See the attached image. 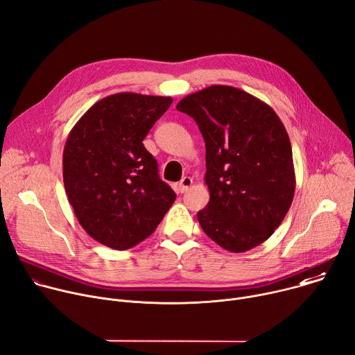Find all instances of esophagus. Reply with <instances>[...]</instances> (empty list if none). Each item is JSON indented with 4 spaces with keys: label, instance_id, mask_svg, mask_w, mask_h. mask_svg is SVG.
Returning a JSON list of instances; mask_svg holds the SVG:
<instances>
[{
    "label": "esophagus",
    "instance_id": "1",
    "mask_svg": "<svg viewBox=\"0 0 355 355\" xmlns=\"http://www.w3.org/2000/svg\"><path fill=\"white\" fill-rule=\"evenodd\" d=\"M191 185H192V178H191V177H184V178L178 182V191L182 193V192H185Z\"/></svg>",
    "mask_w": 355,
    "mask_h": 355
}]
</instances>
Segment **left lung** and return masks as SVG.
<instances>
[{"label": "left lung", "mask_w": 355, "mask_h": 355, "mask_svg": "<svg viewBox=\"0 0 355 355\" xmlns=\"http://www.w3.org/2000/svg\"><path fill=\"white\" fill-rule=\"evenodd\" d=\"M177 110L196 122L205 140L211 198L198 212L200 227L232 252L264 243L295 195L292 147L284 123L261 99L230 85L189 94Z\"/></svg>", "instance_id": "left-lung-1"}]
</instances>
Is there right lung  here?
I'll return each instance as SVG.
<instances>
[{
    "label": "right lung",
    "instance_id": "right-lung-1",
    "mask_svg": "<svg viewBox=\"0 0 355 355\" xmlns=\"http://www.w3.org/2000/svg\"><path fill=\"white\" fill-rule=\"evenodd\" d=\"M171 96L119 92L95 103L71 129L63 151L67 199L83 229L114 250L156 230L175 200L143 139Z\"/></svg>",
    "mask_w": 355,
    "mask_h": 355
}]
</instances>
